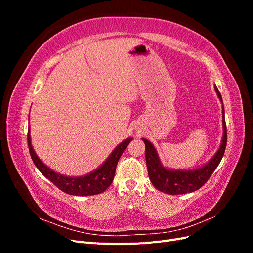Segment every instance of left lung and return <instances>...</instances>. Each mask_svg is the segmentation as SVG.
Returning <instances> with one entry per match:
<instances>
[{
	"label": "left lung",
	"mask_w": 253,
	"mask_h": 253,
	"mask_svg": "<svg viewBox=\"0 0 253 253\" xmlns=\"http://www.w3.org/2000/svg\"><path fill=\"white\" fill-rule=\"evenodd\" d=\"M215 91L217 93L220 101L223 102L220 93L215 86ZM223 126H224V135L221 144L216 152V154L213 156L210 162L198 168L196 170H169L163 167L162 163L158 158L157 152L149 140L142 138L145 144V163H147L148 174L151 182L153 183L160 192H165L167 194H185L191 193L202 188L205 183L208 181L210 176L219 165L221 158L224 156L227 144V127L225 121V110L223 108Z\"/></svg>",
	"instance_id": "8db88e82"
}]
</instances>
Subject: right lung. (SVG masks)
Listing matches in <instances>:
<instances>
[{"label":"right lung","instance_id":"right-lung-1","mask_svg":"<svg viewBox=\"0 0 253 253\" xmlns=\"http://www.w3.org/2000/svg\"><path fill=\"white\" fill-rule=\"evenodd\" d=\"M131 140L132 138H127L125 141H122L119 145H117L116 149L112 152V154L106 159V162L94 172L83 176V177L82 176L81 177H68V176H63L50 170L49 168H47L41 162L33 149L32 142H30L29 131L27 134L29 153L36 167L45 177L49 179L61 191H63V192L70 195L76 196L96 195L102 193L103 191H105L111 186L114 179L115 172H116L118 160L127 147V144L131 142Z\"/></svg>","mask_w":253,"mask_h":253}]
</instances>
